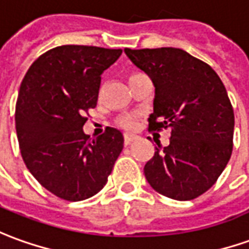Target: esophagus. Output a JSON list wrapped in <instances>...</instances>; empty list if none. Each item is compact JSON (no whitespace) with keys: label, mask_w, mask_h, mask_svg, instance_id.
<instances>
[{"label":"esophagus","mask_w":249,"mask_h":249,"mask_svg":"<svg viewBox=\"0 0 249 249\" xmlns=\"http://www.w3.org/2000/svg\"><path fill=\"white\" fill-rule=\"evenodd\" d=\"M137 137L135 136V135H124V142L125 145H128V144H130L132 142H135Z\"/></svg>","instance_id":"1"}]
</instances>
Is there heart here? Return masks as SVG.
I'll return each mask as SVG.
<instances>
[{"instance_id":"heart-1","label":"heart","mask_w":249,"mask_h":249,"mask_svg":"<svg viewBox=\"0 0 249 249\" xmlns=\"http://www.w3.org/2000/svg\"><path fill=\"white\" fill-rule=\"evenodd\" d=\"M137 123V117L135 114H124V116H121L117 119L116 121V124L119 125L120 128H123V129L130 130L133 129L135 126H136Z\"/></svg>"}]
</instances>
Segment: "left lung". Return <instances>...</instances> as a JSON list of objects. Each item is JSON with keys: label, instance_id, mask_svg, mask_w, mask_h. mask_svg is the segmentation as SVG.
<instances>
[{"label": "left lung", "instance_id": "8db88e82", "mask_svg": "<svg viewBox=\"0 0 249 249\" xmlns=\"http://www.w3.org/2000/svg\"><path fill=\"white\" fill-rule=\"evenodd\" d=\"M124 52L155 86L149 129H171L170 144L156 147L144 166L145 178L177 201L199 197L214 185L233 148V107L224 83L209 64L179 48Z\"/></svg>", "mask_w": 249, "mask_h": 249}]
</instances>
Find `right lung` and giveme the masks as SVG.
Wrapping results in <instances>:
<instances>
[{
  "instance_id": "right-lung-1",
  "label": "right lung",
  "mask_w": 249,
  "mask_h": 249,
  "mask_svg": "<svg viewBox=\"0 0 249 249\" xmlns=\"http://www.w3.org/2000/svg\"><path fill=\"white\" fill-rule=\"evenodd\" d=\"M123 53L91 46H60L35 60L16 104L22 160L56 197L82 201L107 185L124 147L123 133L107 126L89 140L85 113L95 107L101 75Z\"/></svg>"
}]
</instances>
